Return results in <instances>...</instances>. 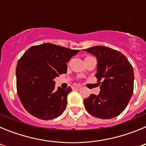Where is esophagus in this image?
I'll use <instances>...</instances> for the list:
<instances>
[{
    "label": "esophagus",
    "mask_w": 146,
    "mask_h": 146,
    "mask_svg": "<svg viewBox=\"0 0 146 146\" xmlns=\"http://www.w3.org/2000/svg\"><path fill=\"white\" fill-rule=\"evenodd\" d=\"M81 88H82L81 86H74V87H73V89H74V90H76V91H77V90H80Z\"/></svg>",
    "instance_id": "1"
}]
</instances>
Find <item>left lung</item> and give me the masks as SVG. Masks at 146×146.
Returning a JSON list of instances; mask_svg holds the SVG:
<instances>
[{"label":"left lung","mask_w":146,"mask_h":146,"mask_svg":"<svg viewBox=\"0 0 146 146\" xmlns=\"http://www.w3.org/2000/svg\"><path fill=\"white\" fill-rule=\"evenodd\" d=\"M84 50L96 57V77L102 80L99 95L91 94L83 102L87 111L102 119L118 116L133 94V68L123 54L110 47L95 46Z\"/></svg>","instance_id":"1"}]
</instances>
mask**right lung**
I'll use <instances>...</instances> for the list:
<instances>
[{
	"mask_svg": "<svg viewBox=\"0 0 146 146\" xmlns=\"http://www.w3.org/2000/svg\"><path fill=\"white\" fill-rule=\"evenodd\" d=\"M50 43L30 47L19 60L16 68L17 89L27 111L42 120L60 116L66 108L70 87L55 88L54 80L67 72L66 63L78 53Z\"/></svg>",
	"mask_w": 146,
	"mask_h": 146,
	"instance_id": "obj_1",
	"label": "right lung"
}]
</instances>
